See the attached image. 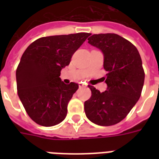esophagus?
I'll use <instances>...</instances> for the list:
<instances>
[{"label": "esophagus", "instance_id": "1", "mask_svg": "<svg viewBox=\"0 0 159 159\" xmlns=\"http://www.w3.org/2000/svg\"><path fill=\"white\" fill-rule=\"evenodd\" d=\"M79 87L80 88H84V87H87V85L84 84V83H79Z\"/></svg>", "mask_w": 159, "mask_h": 159}]
</instances>
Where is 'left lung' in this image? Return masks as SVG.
<instances>
[{"label":"left lung","mask_w":159,"mask_h":159,"mask_svg":"<svg viewBox=\"0 0 159 159\" xmlns=\"http://www.w3.org/2000/svg\"><path fill=\"white\" fill-rule=\"evenodd\" d=\"M91 45L104 56L107 90L89 86L92 97L84 103L86 116L92 123L110 126L120 122L139 99L144 72L138 49L116 34H99L88 38Z\"/></svg>","instance_id":"obj_1"}]
</instances>
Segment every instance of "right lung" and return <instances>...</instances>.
<instances>
[{
	"instance_id": "1",
	"label": "right lung",
	"mask_w": 159,
	"mask_h": 159,
	"mask_svg": "<svg viewBox=\"0 0 159 159\" xmlns=\"http://www.w3.org/2000/svg\"><path fill=\"white\" fill-rule=\"evenodd\" d=\"M90 35L88 33L43 37L24 52L16 70L17 92L29 116L49 127L67 116V104L78 84H65L61 70L69 65L72 54Z\"/></svg>"
}]
</instances>
